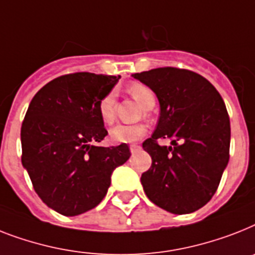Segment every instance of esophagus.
Here are the masks:
<instances>
[{"label": "esophagus", "mask_w": 255, "mask_h": 255, "mask_svg": "<svg viewBox=\"0 0 255 255\" xmlns=\"http://www.w3.org/2000/svg\"><path fill=\"white\" fill-rule=\"evenodd\" d=\"M140 149V145H137V144H131L129 145V150H131V153H136Z\"/></svg>", "instance_id": "34e87169"}]
</instances>
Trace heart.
I'll list each match as a JSON object with an SVG mask.
<instances>
[{"label": "heart", "instance_id": "heart-1", "mask_svg": "<svg viewBox=\"0 0 255 255\" xmlns=\"http://www.w3.org/2000/svg\"><path fill=\"white\" fill-rule=\"evenodd\" d=\"M128 93L145 110H150L156 103V97L150 89L144 84L133 82L128 86ZM98 114L105 124H111L115 121V97L114 93L103 95L98 102ZM146 127L144 124H118L110 131L111 141L117 144H128L144 136Z\"/></svg>", "mask_w": 255, "mask_h": 255}]
</instances>
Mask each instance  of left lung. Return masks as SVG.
Returning <instances> with one entry per match:
<instances>
[{"label":"left lung","mask_w":255,"mask_h":255,"mask_svg":"<svg viewBox=\"0 0 255 255\" xmlns=\"http://www.w3.org/2000/svg\"><path fill=\"white\" fill-rule=\"evenodd\" d=\"M154 92L160 118L142 142L152 166L141 174L150 202L175 215L191 214L210 202L229 161L231 123L215 86L200 74L179 68L132 74ZM170 138V147L158 145Z\"/></svg>","instance_id":"8db88e82"}]
</instances>
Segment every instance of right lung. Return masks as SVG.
I'll list each match as a JSON object with an SVG mask.
<instances>
[{
	"mask_svg": "<svg viewBox=\"0 0 255 255\" xmlns=\"http://www.w3.org/2000/svg\"><path fill=\"white\" fill-rule=\"evenodd\" d=\"M121 77L65 74L39 90L20 128L22 165L43 202L64 216L93 210L111 174L129 158L127 144L98 146L107 134L98 102Z\"/></svg>",
	"mask_w": 255,
	"mask_h": 255,
	"instance_id": "1",
	"label": "right lung"
}]
</instances>
